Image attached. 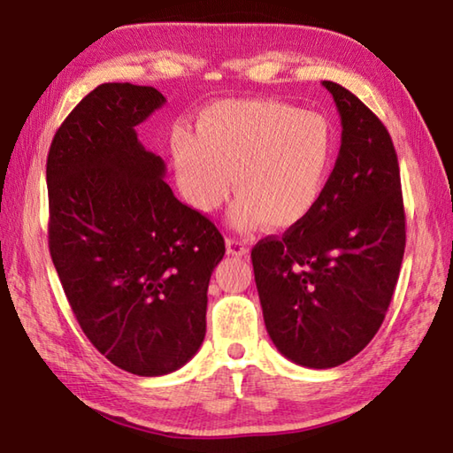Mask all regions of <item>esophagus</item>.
Returning a JSON list of instances; mask_svg holds the SVG:
<instances>
[{
	"label": "esophagus",
	"mask_w": 453,
	"mask_h": 453,
	"mask_svg": "<svg viewBox=\"0 0 453 453\" xmlns=\"http://www.w3.org/2000/svg\"><path fill=\"white\" fill-rule=\"evenodd\" d=\"M226 248L229 255H235V257H245L248 255V245H245L242 240H235V237H227L226 240Z\"/></svg>",
	"instance_id": "esophagus-1"
}]
</instances>
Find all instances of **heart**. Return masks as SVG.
<instances>
[{"instance_id": "1", "label": "heart", "mask_w": 453, "mask_h": 453, "mask_svg": "<svg viewBox=\"0 0 453 453\" xmlns=\"http://www.w3.org/2000/svg\"><path fill=\"white\" fill-rule=\"evenodd\" d=\"M172 160L186 202L218 210L232 188L229 221L289 229L317 208L333 164V133L317 112L265 98H227L196 119V134L172 136Z\"/></svg>"}]
</instances>
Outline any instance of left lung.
Masks as SVG:
<instances>
[{
    "mask_svg": "<svg viewBox=\"0 0 453 453\" xmlns=\"http://www.w3.org/2000/svg\"><path fill=\"white\" fill-rule=\"evenodd\" d=\"M341 114V150L307 219L251 250L267 333L283 357L333 368L380 328L406 248L398 156L380 119L323 81Z\"/></svg>",
    "mask_w": 453,
    "mask_h": 453,
    "instance_id": "obj_1",
    "label": "left lung"
}]
</instances>
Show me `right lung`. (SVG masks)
Masks as SVG:
<instances>
[{
    "label": "right lung",
    "instance_id": "right-lung-1",
    "mask_svg": "<svg viewBox=\"0 0 453 453\" xmlns=\"http://www.w3.org/2000/svg\"><path fill=\"white\" fill-rule=\"evenodd\" d=\"M160 90L104 83L71 111L47 156L49 251L93 347L127 372L184 366L205 336L208 285L224 237L164 182L136 127Z\"/></svg>",
    "mask_w": 453,
    "mask_h": 453
}]
</instances>
